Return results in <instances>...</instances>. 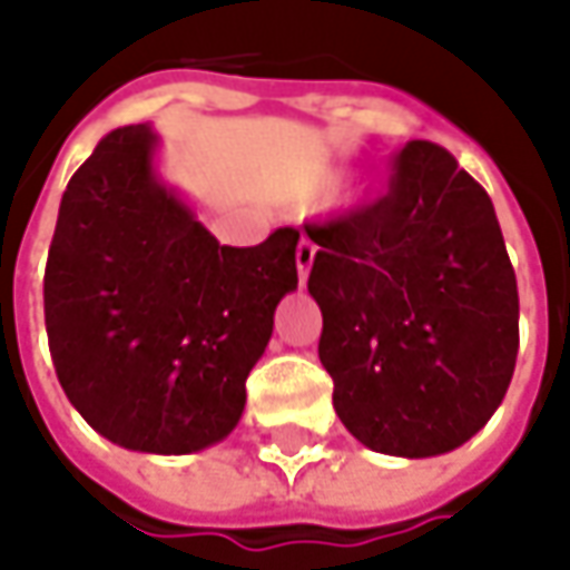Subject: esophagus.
I'll return each instance as SVG.
<instances>
[{
  "label": "esophagus",
  "mask_w": 570,
  "mask_h": 570,
  "mask_svg": "<svg viewBox=\"0 0 570 570\" xmlns=\"http://www.w3.org/2000/svg\"><path fill=\"white\" fill-rule=\"evenodd\" d=\"M314 256H317V247H314L307 237H301V240H297V250H295V266H297V278H301V282H307L311 266H314Z\"/></svg>",
  "instance_id": "34e87169"
}]
</instances>
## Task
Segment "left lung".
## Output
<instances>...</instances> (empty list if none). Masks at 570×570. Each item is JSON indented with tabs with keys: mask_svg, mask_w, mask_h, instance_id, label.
Wrapping results in <instances>:
<instances>
[{
	"mask_svg": "<svg viewBox=\"0 0 570 570\" xmlns=\"http://www.w3.org/2000/svg\"><path fill=\"white\" fill-rule=\"evenodd\" d=\"M307 292L342 425L425 460L479 434L517 362L514 266L489 193L434 142H409L390 193L326 225Z\"/></svg>",
	"mask_w": 570,
	"mask_h": 570,
	"instance_id": "1",
	"label": "left lung"
}]
</instances>
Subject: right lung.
I'll list each match as a JSON object with an SVG mask.
<instances>
[{"instance_id":"obj_1","label":"right lung","mask_w":570,"mask_h":570,"mask_svg":"<svg viewBox=\"0 0 570 570\" xmlns=\"http://www.w3.org/2000/svg\"><path fill=\"white\" fill-rule=\"evenodd\" d=\"M151 122L107 132L62 193L43 275L56 377L100 438L139 453L225 441L297 288V230L225 247L158 174Z\"/></svg>"}]
</instances>
